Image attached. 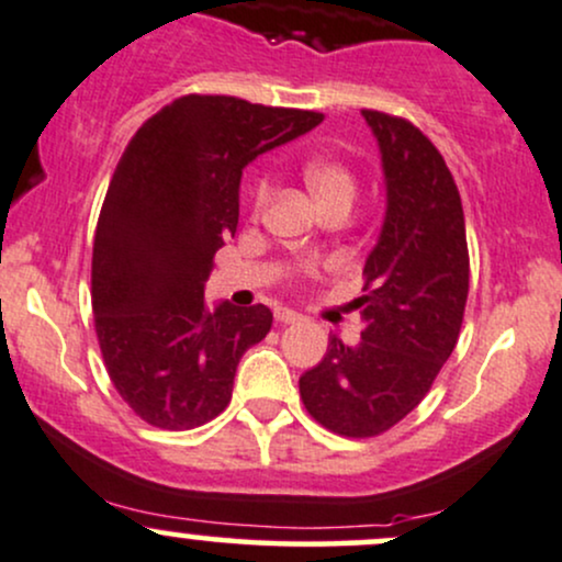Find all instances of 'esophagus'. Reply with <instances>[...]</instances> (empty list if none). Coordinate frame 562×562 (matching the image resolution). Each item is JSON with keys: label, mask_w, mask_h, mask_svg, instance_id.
<instances>
[{"label": "esophagus", "mask_w": 562, "mask_h": 562, "mask_svg": "<svg viewBox=\"0 0 562 562\" xmlns=\"http://www.w3.org/2000/svg\"><path fill=\"white\" fill-rule=\"evenodd\" d=\"M274 319H277V323H282V325H291V323H299L301 314L293 312V310H277Z\"/></svg>", "instance_id": "34e87169"}]
</instances>
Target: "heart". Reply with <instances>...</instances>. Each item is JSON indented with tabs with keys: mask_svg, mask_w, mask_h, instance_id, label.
Instances as JSON below:
<instances>
[{
	"mask_svg": "<svg viewBox=\"0 0 562 562\" xmlns=\"http://www.w3.org/2000/svg\"><path fill=\"white\" fill-rule=\"evenodd\" d=\"M301 176H304L306 187L312 189V194L317 196L325 207L351 205V202L357 200V191H360L357 176L341 162V159H330V157L304 159V162H301ZM271 196H274V178H271L269 172H261V176L252 181V189H250L252 215L267 213Z\"/></svg>",
	"mask_w": 562,
	"mask_h": 562,
	"instance_id": "heart-1",
	"label": "heart"
}]
</instances>
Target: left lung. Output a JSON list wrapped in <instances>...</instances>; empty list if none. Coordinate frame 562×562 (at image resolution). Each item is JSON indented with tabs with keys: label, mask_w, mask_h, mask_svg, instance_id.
I'll use <instances>...</instances> for the list:
<instances>
[{
	"label": "left lung",
	"mask_w": 562,
	"mask_h": 562,
	"mask_svg": "<svg viewBox=\"0 0 562 562\" xmlns=\"http://www.w3.org/2000/svg\"><path fill=\"white\" fill-rule=\"evenodd\" d=\"M381 146L386 218L355 301L357 347L330 338L301 375L304 408L341 437H379L427 397L459 341L470 295V248L459 189L437 146L405 116L362 109Z\"/></svg>",
	"instance_id": "left-lung-1"
}]
</instances>
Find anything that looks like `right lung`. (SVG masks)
<instances>
[{
    "mask_svg": "<svg viewBox=\"0 0 562 562\" xmlns=\"http://www.w3.org/2000/svg\"><path fill=\"white\" fill-rule=\"evenodd\" d=\"M319 122V111L191 92L122 151L92 243V317L111 384L151 427L218 416L239 357L271 330L263 304L207 310L205 280L237 232L245 165Z\"/></svg>",
    "mask_w": 562,
    "mask_h": 562,
    "instance_id": "obj_1",
    "label": "right lung"
}]
</instances>
